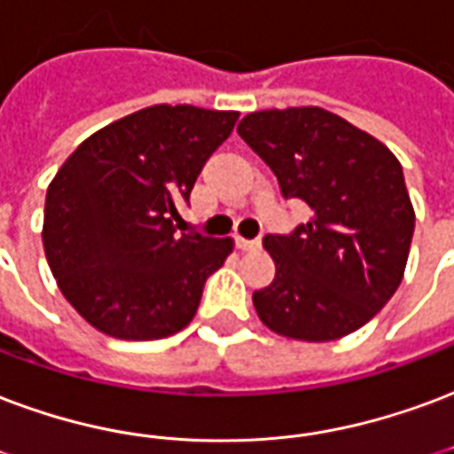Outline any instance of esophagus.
<instances>
[{
    "label": "esophagus",
    "instance_id": "esophagus-1",
    "mask_svg": "<svg viewBox=\"0 0 454 454\" xmlns=\"http://www.w3.org/2000/svg\"><path fill=\"white\" fill-rule=\"evenodd\" d=\"M238 247L250 253V250H257L260 247V240H247V238H238Z\"/></svg>",
    "mask_w": 454,
    "mask_h": 454
}]
</instances>
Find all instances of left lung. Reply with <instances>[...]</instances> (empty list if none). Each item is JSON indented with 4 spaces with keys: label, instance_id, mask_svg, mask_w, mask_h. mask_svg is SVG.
I'll list each match as a JSON object with an SVG mask.
<instances>
[{
    "label": "left lung",
    "instance_id": "8db88e82",
    "mask_svg": "<svg viewBox=\"0 0 454 454\" xmlns=\"http://www.w3.org/2000/svg\"><path fill=\"white\" fill-rule=\"evenodd\" d=\"M238 134L310 207L291 236H264L277 264L254 291L260 320L281 337L334 341L364 327L395 295L414 236L397 156L372 134L317 106L257 110Z\"/></svg>",
    "mask_w": 454,
    "mask_h": 454
}]
</instances>
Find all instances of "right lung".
I'll list each match as a JSON object with an SVG mask.
<instances>
[{"label": "right lung", "instance_id": "add662e5", "mask_svg": "<svg viewBox=\"0 0 454 454\" xmlns=\"http://www.w3.org/2000/svg\"><path fill=\"white\" fill-rule=\"evenodd\" d=\"M236 110L151 106L83 139L52 177L43 245L52 277L90 327L149 341L192 322L233 238L177 233V204Z\"/></svg>", "mask_w": 454, "mask_h": 454}]
</instances>
